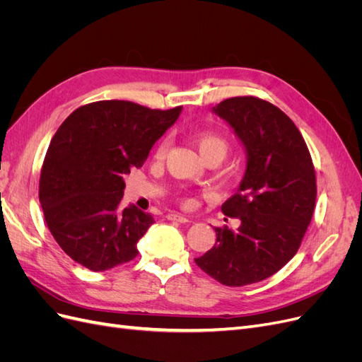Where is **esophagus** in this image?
<instances>
[{"mask_svg": "<svg viewBox=\"0 0 362 362\" xmlns=\"http://www.w3.org/2000/svg\"><path fill=\"white\" fill-rule=\"evenodd\" d=\"M166 217H168V221L180 222V223H187V222H190L189 217H185V216L178 214V213H169V214H166Z\"/></svg>", "mask_w": 362, "mask_h": 362, "instance_id": "obj_1", "label": "esophagus"}]
</instances>
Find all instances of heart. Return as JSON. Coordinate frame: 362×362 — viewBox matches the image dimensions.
Here are the masks:
<instances>
[{"label": "heart", "mask_w": 362, "mask_h": 362, "mask_svg": "<svg viewBox=\"0 0 362 362\" xmlns=\"http://www.w3.org/2000/svg\"><path fill=\"white\" fill-rule=\"evenodd\" d=\"M190 136L204 158H208L214 154L225 157L228 151V140L221 133H217V131L213 129H196ZM166 148L168 141L164 140L157 146L156 157L161 158L164 156V152H166ZM184 204H190V199H185Z\"/></svg>", "instance_id": "obj_1"}]
</instances>
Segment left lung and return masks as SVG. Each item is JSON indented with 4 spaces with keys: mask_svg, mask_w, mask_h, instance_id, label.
Segmentation results:
<instances>
[{
    "mask_svg": "<svg viewBox=\"0 0 362 362\" xmlns=\"http://www.w3.org/2000/svg\"><path fill=\"white\" fill-rule=\"evenodd\" d=\"M213 112L246 148L245 177L222 205L242 223L214 228L216 245L194 262L223 286L243 287L275 275L299 250L315 206V170L300 131L276 105L234 96Z\"/></svg>",
    "mask_w": 362,
    "mask_h": 362,
    "instance_id": "8db88e82",
    "label": "left lung"
}]
</instances>
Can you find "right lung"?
<instances>
[{
  "label": "right lung",
  "mask_w": 362,
  "mask_h": 362,
  "mask_svg": "<svg viewBox=\"0 0 362 362\" xmlns=\"http://www.w3.org/2000/svg\"><path fill=\"white\" fill-rule=\"evenodd\" d=\"M181 113L131 101H96L72 112L54 134L39 181L45 222L59 246L83 267L103 272L134 259L154 223L149 213L120 210L125 182Z\"/></svg>",
  "instance_id": "add662e5"
}]
</instances>
